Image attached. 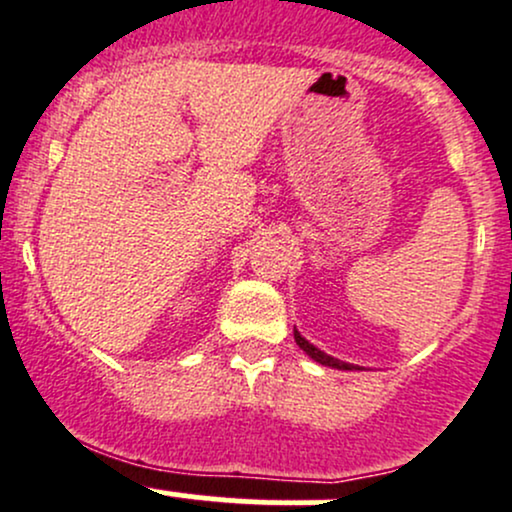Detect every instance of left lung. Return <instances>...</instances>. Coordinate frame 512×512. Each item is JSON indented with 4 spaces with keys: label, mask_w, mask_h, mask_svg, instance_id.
I'll return each instance as SVG.
<instances>
[{
    "label": "left lung",
    "mask_w": 512,
    "mask_h": 512,
    "mask_svg": "<svg viewBox=\"0 0 512 512\" xmlns=\"http://www.w3.org/2000/svg\"><path fill=\"white\" fill-rule=\"evenodd\" d=\"M295 342H298L300 349L305 351V354L310 356V359H315L317 364L332 366V368H342V371H354V368H356V366H351V364H344V361H339V359H332V356H327V354H324V351L317 349V346H312L305 337H300L298 329H295Z\"/></svg>",
    "instance_id": "obj_1"
}]
</instances>
